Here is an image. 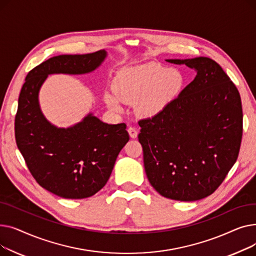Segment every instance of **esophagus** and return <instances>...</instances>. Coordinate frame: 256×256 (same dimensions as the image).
<instances>
[{
    "instance_id": "34e87169",
    "label": "esophagus",
    "mask_w": 256,
    "mask_h": 256,
    "mask_svg": "<svg viewBox=\"0 0 256 256\" xmlns=\"http://www.w3.org/2000/svg\"><path fill=\"white\" fill-rule=\"evenodd\" d=\"M128 134H130V138H132V139H136V138H137V136H138V130H137L136 128L130 126L128 130Z\"/></svg>"
}]
</instances>
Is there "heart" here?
Returning <instances> with one entry per match:
<instances>
[{"mask_svg": "<svg viewBox=\"0 0 256 256\" xmlns=\"http://www.w3.org/2000/svg\"><path fill=\"white\" fill-rule=\"evenodd\" d=\"M184 86V76L178 70L147 63L121 70L117 76L115 93L122 102H137V110L142 116L154 117L166 109ZM104 100L113 110H121L114 94L106 92Z\"/></svg>", "mask_w": 256, "mask_h": 256, "instance_id": "1", "label": "heart"}]
</instances>
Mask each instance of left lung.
<instances>
[{"label":"left lung","mask_w":256,"mask_h":256,"mask_svg":"<svg viewBox=\"0 0 256 256\" xmlns=\"http://www.w3.org/2000/svg\"><path fill=\"white\" fill-rule=\"evenodd\" d=\"M196 72L160 114L139 121L147 178L162 196L206 198L234 165L243 134L240 93L222 67L208 57L167 59Z\"/></svg>","instance_id":"obj_1"}]
</instances>
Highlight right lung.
<instances>
[{
    "label": "right lung",
    "instance_id": "1",
    "mask_svg": "<svg viewBox=\"0 0 256 256\" xmlns=\"http://www.w3.org/2000/svg\"><path fill=\"white\" fill-rule=\"evenodd\" d=\"M106 57L104 50L50 58L26 76L16 116V140L33 178L48 192L66 199L98 193L109 180L116 158L130 140L126 124H108L86 115L70 128L52 124L39 106V91L48 74H85Z\"/></svg>",
    "mask_w": 256,
    "mask_h": 256
}]
</instances>
